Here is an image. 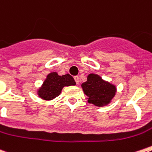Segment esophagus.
Listing matches in <instances>:
<instances>
[{
  "mask_svg": "<svg viewBox=\"0 0 152 152\" xmlns=\"http://www.w3.org/2000/svg\"><path fill=\"white\" fill-rule=\"evenodd\" d=\"M74 80L76 81V83L78 85L79 82H80V78H79L78 76H74Z\"/></svg>",
  "mask_w": 152,
  "mask_h": 152,
  "instance_id": "esophagus-1",
  "label": "esophagus"
}]
</instances>
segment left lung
<instances>
[{"instance_id":"8db88e82","label":"left lung","mask_w":152,"mask_h":152,"mask_svg":"<svg viewBox=\"0 0 152 152\" xmlns=\"http://www.w3.org/2000/svg\"><path fill=\"white\" fill-rule=\"evenodd\" d=\"M82 87L88 97V102L98 107L109 104L116 93L115 86L96 74H90L87 81L82 84Z\"/></svg>"}]
</instances>
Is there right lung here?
Returning a JSON list of instances; mask_svg holds the SVG:
<instances>
[{"label": "right lung", "instance_id": "1", "mask_svg": "<svg viewBox=\"0 0 152 152\" xmlns=\"http://www.w3.org/2000/svg\"><path fill=\"white\" fill-rule=\"evenodd\" d=\"M74 85H76V82L69 74L60 76L56 72H52L47 76L42 86L39 89V95L44 100H52L60 94L64 86Z\"/></svg>", "mask_w": 152, "mask_h": 152}]
</instances>
